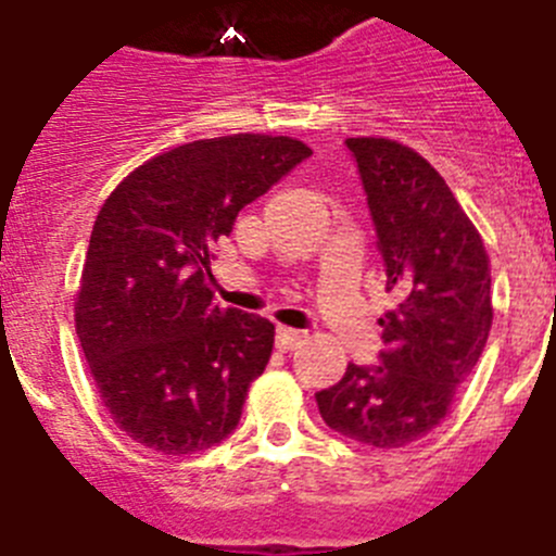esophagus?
Segmentation results:
<instances>
[{"instance_id": "obj_1", "label": "esophagus", "mask_w": 556, "mask_h": 556, "mask_svg": "<svg viewBox=\"0 0 556 556\" xmlns=\"http://www.w3.org/2000/svg\"><path fill=\"white\" fill-rule=\"evenodd\" d=\"M304 332L302 329H293V327H277V349L288 352V349H296L302 343Z\"/></svg>"}]
</instances>
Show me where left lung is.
<instances>
[{"label":"left lung","instance_id":"obj_1","mask_svg":"<svg viewBox=\"0 0 556 556\" xmlns=\"http://www.w3.org/2000/svg\"><path fill=\"white\" fill-rule=\"evenodd\" d=\"M377 229L388 290L379 365L349 363L315 393L324 424L377 448L432 432L471 377L493 324L490 260L446 179L388 138H346Z\"/></svg>","mask_w":556,"mask_h":556}]
</instances>
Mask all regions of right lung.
Here are the masks:
<instances>
[{"mask_svg":"<svg viewBox=\"0 0 556 556\" xmlns=\"http://www.w3.org/2000/svg\"><path fill=\"white\" fill-rule=\"evenodd\" d=\"M309 154L285 135L182 143L99 210L74 321L104 407L147 448L204 452L241 421L274 324L213 302L210 260L238 213Z\"/></svg>","mask_w":556,"mask_h":556,"instance_id":"right-lung-1","label":"right lung"}]
</instances>
